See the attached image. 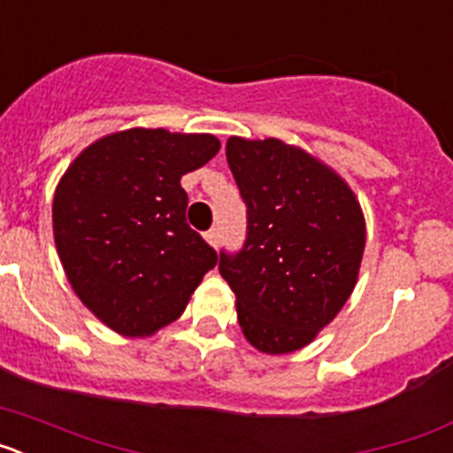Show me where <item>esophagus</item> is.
<instances>
[{
	"mask_svg": "<svg viewBox=\"0 0 453 453\" xmlns=\"http://www.w3.org/2000/svg\"><path fill=\"white\" fill-rule=\"evenodd\" d=\"M203 238H206V242L211 247H218V242H219V231L218 229H208L206 234H203Z\"/></svg>",
	"mask_w": 453,
	"mask_h": 453,
	"instance_id": "obj_1",
	"label": "esophagus"
}]
</instances>
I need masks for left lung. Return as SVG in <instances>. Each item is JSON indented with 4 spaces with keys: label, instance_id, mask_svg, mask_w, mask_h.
Returning a JSON list of instances; mask_svg holds the SVG:
<instances>
[{
    "label": "left lung",
    "instance_id": "left-lung-1",
    "mask_svg": "<svg viewBox=\"0 0 453 453\" xmlns=\"http://www.w3.org/2000/svg\"><path fill=\"white\" fill-rule=\"evenodd\" d=\"M247 240L219 254L238 324L261 354H292L334 322L358 281L365 215L349 183L306 150L279 138L226 140Z\"/></svg>",
    "mask_w": 453,
    "mask_h": 453
}]
</instances>
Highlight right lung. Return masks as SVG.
I'll use <instances>...</instances> for the list:
<instances>
[{"mask_svg": "<svg viewBox=\"0 0 453 453\" xmlns=\"http://www.w3.org/2000/svg\"><path fill=\"white\" fill-rule=\"evenodd\" d=\"M219 151L211 134L115 131L70 163L54 192V242L99 322L147 338L186 311L218 254L186 222L181 177Z\"/></svg>", "mask_w": 453, "mask_h": 453, "instance_id": "obj_1", "label": "right lung"}]
</instances>
